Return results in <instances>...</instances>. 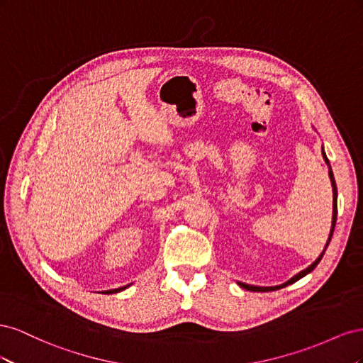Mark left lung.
<instances>
[{
  "instance_id": "1",
  "label": "left lung",
  "mask_w": 363,
  "mask_h": 363,
  "mask_svg": "<svg viewBox=\"0 0 363 363\" xmlns=\"http://www.w3.org/2000/svg\"><path fill=\"white\" fill-rule=\"evenodd\" d=\"M323 157H324V160H325V163H327V167H328V177H330V182H332V188H333V218H332V228H330V235H328V240H327V244H325V247H324V251L321 252L320 257H318V259H316V260L312 263L311 267H307L306 269H303L301 272L296 274V276H294V277H292L291 280H288L286 283L280 284V286H269V288H263V286H252V284H247V283H240V281H238L240 288H244V289H247V291H252V292H269V291H276V289L284 288V286H288V284H291V283H294V281H296V280H300L301 277H304V276H306V274H309L311 271H313V269H315V267H316L318 263H320V260L323 259L324 252H325V250H327L328 244H330V239H332V236H333V232H335V225H336V216H337V189H336V182H335L333 172H332V168H330V162H328V159H327V156H325L324 150H323Z\"/></svg>"
}]
</instances>
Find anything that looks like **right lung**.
<instances>
[{"label": "right lung", "instance_id": "add662e5", "mask_svg": "<svg viewBox=\"0 0 363 363\" xmlns=\"http://www.w3.org/2000/svg\"><path fill=\"white\" fill-rule=\"evenodd\" d=\"M130 286V284H128ZM127 286H124V288H119V289H113V291H107V294H113V292H119V291H123V289H125Z\"/></svg>", "mask_w": 363, "mask_h": 363}]
</instances>
